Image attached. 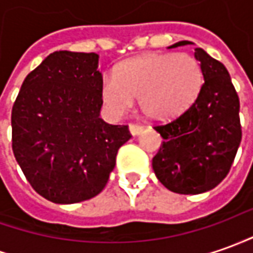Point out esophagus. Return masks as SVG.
<instances>
[{"instance_id":"34e87169","label":"esophagus","mask_w":253,"mask_h":253,"mask_svg":"<svg viewBox=\"0 0 253 253\" xmlns=\"http://www.w3.org/2000/svg\"><path fill=\"white\" fill-rule=\"evenodd\" d=\"M128 128H130V133L133 134V135H138L144 130V127L141 126V125H137V123H131Z\"/></svg>"}]
</instances>
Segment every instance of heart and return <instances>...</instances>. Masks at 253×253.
<instances>
[{
    "instance_id": "obj_1",
    "label": "heart",
    "mask_w": 253,
    "mask_h": 253,
    "mask_svg": "<svg viewBox=\"0 0 253 253\" xmlns=\"http://www.w3.org/2000/svg\"><path fill=\"white\" fill-rule=\"evenodd\" d=\"M204 72L195 56L155 54L122 63L115 76L105 79L102 98L116 115L128 112L134 98L148 118L171 119L183 113L198 97Z\"/></svg>"
}]
</instances>
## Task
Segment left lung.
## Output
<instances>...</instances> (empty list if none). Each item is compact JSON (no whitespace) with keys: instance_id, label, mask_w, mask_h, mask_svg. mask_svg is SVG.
Listing matches in <instances>:
<instances>
[{"instance_id":"obj_1","label":"left lung","mask_w":253,"mask_h":253,"mask_svg":"<svg viewBox=\"0 0 253 253\" xmlns=\"http://www.w3.org/2000/svg\"><path fill=\"white\" fill-rule=\"evenodd\" d=\"M180 41L170 48L187 45ZM204 72L198 97L176 119L154 126L163 142L152 159L158 180L177 194H201L220 184L241 142L240 98L226 66L195 48Z\"/></svg>"}]
</instances>
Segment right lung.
<instances>
[{
	"instance_id": "add662e5",
	"label": "right lung",
	"mask_w": 253,
	"mask_h": 253,
	"mask_svg": "<svg viewBox=\"0 0 253 253\" xmlns=\"http://www.w3.org/2000/svg\"><path fill=\"white\" fill-rule=\"evenodd\" d=\"M102 102L94 52L55 51L26 76L12 106V151L41 197L77 204L104 190L131 134L99 118Z\"/></svg>"
}]
</instances>
